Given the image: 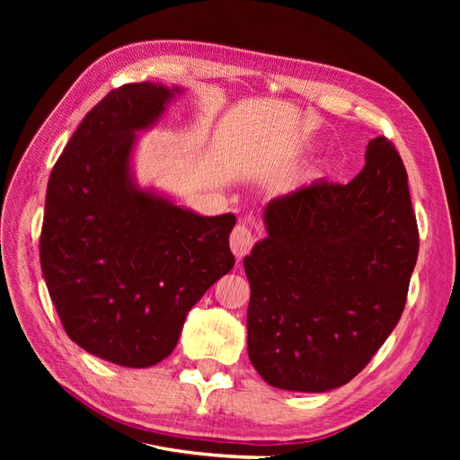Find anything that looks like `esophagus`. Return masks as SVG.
Returning a JSON list of instances; mask_svg holds the SVG:
<instances>
[{
    "label": "esophagus",
    "mask_w": 460,
    "mask_h": 460,
    "mask_svg": "<svg viewBox=\"0 0 460 460\" xmlns=\"http://www.w3.org/2000/svg\"><path fill=\"white\" fill-rule=\"evenodd\" d=\"M255 243V238H253V232L252 228H249L247 222H240L238 226H235L230 234V247H232V253L242 259L245 257L249 252H252V247Z\"/></svg>",
    "instance_id": "34e87169"
}]
</instances>
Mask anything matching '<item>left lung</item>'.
Masks as SVG:
<instances>
[{"label": "left lung", "instance_id": "8db88e82", "mask_svg": "<svg viewBox=\"0 0 460 460\" xmlns=\"http://www.w3.org/2000/svg\"><path fill=\"white\" fill-rule=\"evenodd\" d=\"M365 159L349 184L318 180L272 199L269 235L243 259L249 360L274 387L351 382L405 309L419 257L407 171L385 136Z\"/></svg>", "mask_w": 460, "mask_h": 460}]
</instances>
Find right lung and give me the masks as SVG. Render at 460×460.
<instances>
[{"label": "right lung", "instance_id": "obj_1", "mask_svg": "<svg viewBox=\"0 0 460 460\" xmlns=\"http://www.w3.org/2000/svg\"><path fill=\"white\" fill-rule=\"evenodd\" d=\"M178 90H111L49 174L40 262L66 336L109 363L146 368L176 347L188 311L232 270L235 217H201L130 180L134 132Z\"/></svg>", "mask_w": 460, "mask_h": 460}]
</instances>
